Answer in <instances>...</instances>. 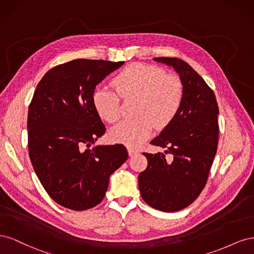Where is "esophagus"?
I'll return each mask as SVG.
<instances>
[{"label":"esophagus","instance_id":"34e87169","mask_svg":"<svg viewBox=\"0 0 254 254\" xmlns=\"http://www.w3.org/2000/svg\"><path fill=\"white\" fill-rule=\"evenodd\" d=\"M128 152H129L130 157H133V156H135V155H137V153H139V149L135 148V147H131V146H129Z\"/></svg>","mask_w":254,"mask_h":254}]
</instances>
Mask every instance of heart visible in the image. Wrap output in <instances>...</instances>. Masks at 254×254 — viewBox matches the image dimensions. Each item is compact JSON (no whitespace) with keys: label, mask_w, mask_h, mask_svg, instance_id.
<instances>
[{"label":"heart","mask_w":254,"mask_h":254,"mask_svg":"<svg viewBox=\"0 0 254 254\" xmlns=\"http://www.w3.org/2000/svg\"><path fill=\"white\" fill-rule=\"evenodd\" d=\"M118 94L124 99L136 98V119L122 122L109 132L110 140L127 146H139L150 136L153 126L164 129L177 118L184 99V87L175 75H166L158 66L132 64L112 80ZM115 92L97 88L92 103L99 118L115 123L121 115L120 97Z\"/></svg>","instance_id":"1"}]
</instances>
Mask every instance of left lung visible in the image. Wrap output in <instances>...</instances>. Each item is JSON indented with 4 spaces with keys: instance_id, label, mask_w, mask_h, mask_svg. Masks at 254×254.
<instances>
[{
    "instance_id": "1",
    "label": "left lung",
    "mask_w": 254,
    "mask_h": 254,
    "mask_svg": "<svg viewBox=\"0 0 254 254\" xmlns=\"http://www.w3.org/2000/svg\"><path fill=\"white\" fill-rule=\"evenodd\" d=\"M153 60L172 65L179 74L184 99L177 118L150 142L165 151L143 152L148 165L139 175V189L143 200L153 209L176 212L195 201L205 187L217 151L219 110L213 90L186 61Z\"/></svg>"
}]
</instances>
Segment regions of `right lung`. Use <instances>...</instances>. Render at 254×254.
<instances>
[{"label": "right lung", "instance_id": "add662e5", "mask_svg": "<svg viewBox=\"0 0 254 254\" xmlns=\"http://www.w3.org/2000/svg\"><path fill=\"white\" fill-rule=\"evenodd\" d=\"M124 61L76 59L45 74L28 108V153L36 175L54 201L74 211L101 202L110 175L128 159L124 145L92 144L106 127L92 94Z\"/></svg>", "mask_w": 254, "mask_h": 254}]
</instances>
